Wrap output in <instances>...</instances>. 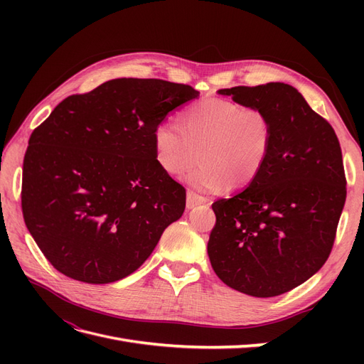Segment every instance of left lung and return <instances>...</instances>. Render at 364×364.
I'll use <instances>...</instances> for the list:
<instances>
[{"mask_svg": "<svg viewBox=\"0 0 364 364\" xmlns=\"http://www.w3.org/2000/svg\"><path fill=\"white\" fill-rule=\"evenodd\" d=\"M197 95L167 80L115 79L65 98L33 130L21 200L28 232L54 269L109 284L151 255L186 197L158 161L156 130Z\"/></svg>", "mask_w": 364, "mask_h": 364, "instance_id": "left-lung-1", "label": "left lung"}]
</instances>
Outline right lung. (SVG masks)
<instances>
[{
  "label": "right lung",
  "mask_w": 364,
  "mask_h": 364,
  "mask_svg": "<svg viewBox=\"0 0 364 364\" xmlns=\"http://www.w3.org/2000/svg\"><path fill=\"white\" fill-rule=\"evenodd\" d=\"M257 111L266 151L243 191L213 205L208 257L230 289L255 297L287 293L310 279L331 253L346 179L333 127L285 83L220 90Z\"/></svg>",
  "instance_id": "obj_1"
}]
</instances>
